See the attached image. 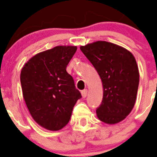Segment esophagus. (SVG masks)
<instances>
[{"mask_svg": "<svg viewBox=\"0 0 157 157\" xmlns=\"http://www.w3.org/2000/svg\"><path fill=\"white\" fill-rule=\"evenodd\" d=\"M87 93H88L87 90H82V91H81V94H82V96H83V98H86V96H87Z\"/></svg>", "mask_w": 157, "mask_h": 157, "instance_id": "34e87169", "label": "esophagus"}]
</instances>
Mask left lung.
<instances>
[{
  "label": "left lung",
  "mask_w": 157,
  "mask_h": 157,
  "mask_svg": "<svg viewBox=\"0 0 157 157\" xmlns=\"http://www.w3.org/2000/svg\"><path fill=\"white\" fill-rule=\"evenodd\" d=\"M80 50L102 82L103 97L96 109L98 118L109 124L120 122L131 112L137 98L139 71L134 55L105 41L80 46Z\"/></svg>",
  "instance_id": "1"
}]
</instances>
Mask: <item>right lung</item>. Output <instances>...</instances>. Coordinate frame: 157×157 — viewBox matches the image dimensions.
<instances>
[{"instance_id":"1","label":"right lung","mask_w":157,"mask_h":157,"mask_svg":"<svg viewBox=\"0 0 157 157\" xmlns=\"http://www.w3.org/2000/svg\"><path fill=\"white\" fill-rule=\"evenodd\" d=\"M77 46H56L37 54L25 64L20 74L23 98L37 124L58 131L71 119L73 108L81 98L66 67Z\"/></svg>"}]
</instances>
